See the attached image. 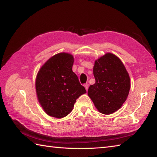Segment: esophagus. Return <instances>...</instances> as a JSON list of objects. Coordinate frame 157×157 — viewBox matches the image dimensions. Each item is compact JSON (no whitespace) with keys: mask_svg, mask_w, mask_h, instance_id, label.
Wrapping results in <instances>:
<instances>
[{"mask_svg":"<svg viewBox=\"0 0 157 157\" xmlns=\"http://www.w3.org/2000/svg\"><path fill=\"white\" fill-rule=\"evenodd\" d=\"M84 86V88H85V89L86 90H88V84H85Z\"/></svg>","mask_w":157,"mask_h":157,"instance_id":"obj_1","label":"esophagus"}]
</instances>
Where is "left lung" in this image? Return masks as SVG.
<instances>
[{
    "label": "left lung",
    "mask_w": 157,
    "mask_h": 157,
    "mask_svg": "<svg viewBox=\"0 0 157 157\" xmlns=\"http://www.w3.org/2000/svg\"><path fill=\"white\" fill-rule=\"evenodd\" d=\"M96 82L88 91L98 111L109 115L121 107L128 98L131 83L129 73L117 56L107 52L96 60L93 67Z\"/></svg>",
    "instance_id": "1"
}]
</instances>
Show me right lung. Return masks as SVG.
Returning a JSON list of instances; mask_svg holds the SVG:
<instances>
[{
    "label": "right lung",
    "mask_w": 157,
    "mask_h": 157,
    "mask_svg": "<svg viewBox=\"0 0 157 157\" xmlns=\"http://www.w3.org/2000/svg\"><path fill=\"white\" fill-rule=\"evenodd\" d=\"M73 56L60 52L48 59L35 82L38 101L48 115L61 119L72 111L76 99L86 93L72 71Z\"/></svg>",
    "instance_id": "right-lung-1"
}]
</instances>
